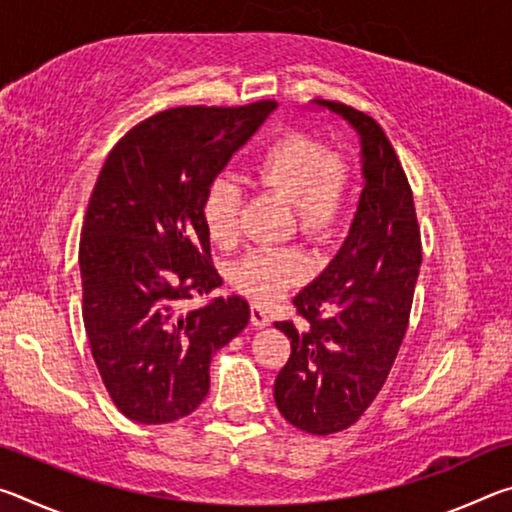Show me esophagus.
<instances>
[{"mask_svg":"<svg viewBox=\"0 0 512 512\" xmlns=\"http://www.w3.org/2000/svg\"><path fill=\"white\" fill-rule=\"evenodd\" d=\"M250 323L255 327H266L271 323V316H268V311L262 305H253L250 307Z\"/></svg>","mask_w":512,"mask_h":512,"instance_id":"34e87169","label":"esophagus"}]
</instances>
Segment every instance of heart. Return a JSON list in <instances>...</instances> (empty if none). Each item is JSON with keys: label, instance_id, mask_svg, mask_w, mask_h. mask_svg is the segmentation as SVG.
Masks as SVG:
<instances>
[{"label": "heart", "instance_id": "b5f03b06", "mask_svg": "<svg viewBox=\"0 0 512 512\" xmlns=\"http://www.w3.org/2000/svg\"><path fill=\"white\" fill-rule=\"evenodd\" d=\"M255 178L293 205L300 235L327 241L348 214L352 176L341 155L305 133H289L268 144L255 160ZM205 221L212 237L230 244L239 235L241 185L232 173H219L205 194ZM307 275L298 248H255L232 268V280L255 300H275Z\"/></svg>", "mask_w": 512, "mask_h": 512}]
</instances>
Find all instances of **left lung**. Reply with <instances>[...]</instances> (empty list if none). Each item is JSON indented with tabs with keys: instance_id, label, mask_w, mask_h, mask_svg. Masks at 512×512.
<instances>
[{
	"instance_id": "left-lung-1",
	"label": "left lung",
	"mask_w": 512,
	"mask_h": 512,
	"mask_svg": "<svg viewBox=\"0 0 512 512\" xmlns=\"http://www.w3.org/2000/svg\"><path fill=\"white\" fill-rule=\"evenodd\" d=\"M316 103L361 135L366 185L339 255L293 298L302 325L275 323L291 339V357L273 395L293 427L329 436L366 413L393 368L409 327L422 239L409 178L384 128L341 101Z\"/></svg>"
}]
</instances>
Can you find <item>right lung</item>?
<instances>
[{
  "instance_id": "add662e5",
  "label": "right lung",
  "mask_w": 512,
  "mask_h": 512,
  "mask_svg": "<svg viewBox=\"0 0 512 512\" xmlns=\"http://www.w3.org/2000/svg\"><path fill=\"white\" fill-rule=\"evenodd\" d=\"M277 103L180 106L133 126L110 151L81 230L83 323L103 386L128 420L185 418L210 391V361L248 325L241 296L185 311L223 280L205 194Z\"/></svg>"
}]
</instances>
